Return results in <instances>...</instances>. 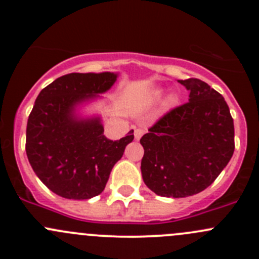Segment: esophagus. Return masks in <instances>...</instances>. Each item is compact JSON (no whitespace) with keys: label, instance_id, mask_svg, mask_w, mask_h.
I'll list each match as a JSON object with an SVG mask.
<instances>
[{"label":"esophagus","instance_id":"1","mask_svg":"<svg viewBox=\"0 0 259 259\" xmlns=\"http://www.w3.org/2000/svg\"><path fill=\"white\" fill-rule=\"evenodd\" d=\"M144 133H145V130H144V129H140V127H138V129H135V132H134V137H135V139L139 140L140 138L143 137V134H144Z\"/></svg>","mask_w":259,"mask_h":259}]
</instances>
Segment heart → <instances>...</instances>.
<instances>
[{"instance_id": "1", "label": "heart", "mask_w": 259, "mask_h": 259, "mask_svg": "<svg viewBox=\"0 0 259 259\" xmlns=\"http://www.w3.org/2000/svg\"><path fill=\"white\" fill-rule=\"evenodd\" d=\"M177 104V96L176 95H169L168 98H166V101H165V106L166 108H171V106H174Z\"/></svg>"}]
</instances>
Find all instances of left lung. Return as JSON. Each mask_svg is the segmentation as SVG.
Listing matches in <instances>:
<instances>
[{
    "mask_svg": "<svg viewBox=\"0 0 259 259\" xmlns=\"http://www.w3.org/2000/svg\"><path fill=\"white\" fill-rule=\"evenodd\" d=\"M189 101L161 116L140 139L146 187L184 198L208 188L234 151V124L223 96L199 79L179 80Z\"/></svg>",
    "mask_w": 259,
    "mask_h": 259,
    "instance_id": "obj_1",
    "label": "left lung"
}]
</instances>
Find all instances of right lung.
Returning a JSON list of instances; mask_svg holds the SVG:
<instances>
[{
  "instance_id": "add662e5",
  "label": "right lung",
  "mask_w": 259,
  "mask_h": 259,
  "mask_svg": "<svg viewBox=\"0 0 259 259\" xmlns=\"http://www.w3.org/2000/svg\"><path fill=\"white\" fill-rule=\"evenodd\" d=\"M117 74H72L41 90L26 127V154L36 176L55 194L66 199H90L100 194L134 130L120 140L104 135L100 117L81 119L75 108L98 98Z\"/></svg>"
}]
</instances>
